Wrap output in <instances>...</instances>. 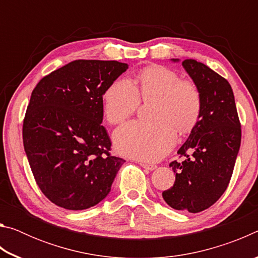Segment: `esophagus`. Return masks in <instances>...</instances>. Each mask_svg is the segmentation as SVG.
I'll list each match as a JSON object with an SVG mask.
<instances>
[{"mask_svg":"<svg viewBox=\"0 0 258 258\" xmlns=\"http://www.w3.org/2000/svg\"><path fill=\"white\" fill-rule=\"evenodd\" d=\"M140 166H142L143 168H146V169H148V171H152V169H155L157 166L156 165H154V164H147V163H145V161H140Z\"/></svg>","mask_w":258,"mask_h":258,"instance_id":"1","label":"esophagus"}]
</instances>
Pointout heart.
Segmentation results:
<instances>
[{
  "label": "heart",
  "mask_w": 258,
  "mask_h": 258,
  "mask_svg": "<svg viewBox=\"0 0 258 258\" xmlns=\"http://www.w3.org/2000/svg\"><path fill=\"white\" fill-rule=\"evenodd\" d=\"M149 102L152 120H134L113 134L117 151L142 160H157L171 149L175 131L183 134L197 124L203 97L198 85L183 80L164 66H151L139 74L137 85L128 78H117L103 94V113L108 123L121 124L140 106Z\"/></svg>",
  "instance_id": "1"
}]
</instances>
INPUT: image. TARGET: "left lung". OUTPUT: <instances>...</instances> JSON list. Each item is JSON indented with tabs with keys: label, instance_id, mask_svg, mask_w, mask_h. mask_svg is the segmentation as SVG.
<instances>
[{
	"label": "left lung",
	"instance_id": "1",
	"mask_svg": "<svg viewBox=\"0 0 258 258\" xmlns=\"http://www.w3.org/2000/svg\"><path fill=\"white\" fill-rule=\"evenodd\" d=\"M182 66L200 89L203 108L177 151L184 159L169 164L175 182L163 191V198L176 211L199 213L215 204L229 185L241 142V124L233 91L224 77L194 59L183 60Z\"/></svg>",
	"mask_w": 258,
	"mask_h": 258
}]
</instances>
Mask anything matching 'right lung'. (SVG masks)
Listing matches in <instances>:
<instances>
[{
	"label": "right lung",
	"instance_id": "obj_1",
	"mask_svg": "<svg viewBox=\"0 0 258 258\" xmlns=\"http://www.w3.org/2000/svg\"><path fill=\"white\" fill-rule=\"evenodd\" d=\"M127 68L115 60H75L33 90L24 148L38 187L56 206L82 211L110 192L125 160L110 154V138L101 125L103 94Z\"/></svg>",
	"mask_w": 258,
	"mask_h": 258
}]
</instances>
